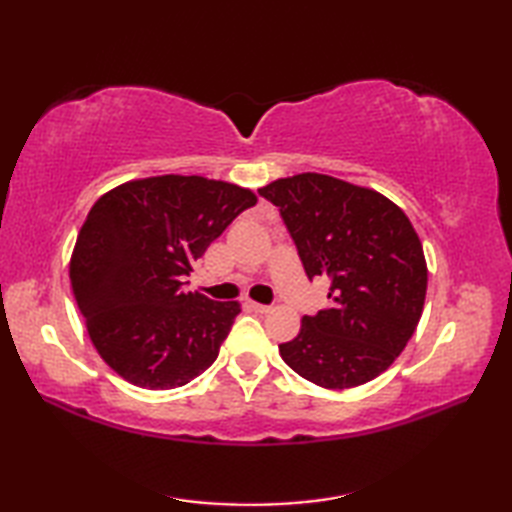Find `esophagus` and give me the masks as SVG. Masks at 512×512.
<instances>
[{
    "label": "esophagus",
    "mask_w": 512,
    "mask_h": 512,
    "mask_svg": "<svg viewBox=\"0 0 512 512\" xmlns=\"http://www.w3.org/2000/svg\"><path fill=\"white\" fill-rule=\"evenodd\" d=\"M250 308H253L255 312H259V314H268V312H273V308L270 306H264V303H255V301H250Z\"/></svg>",
    "instance_id": "obj_1"
}]
</instances>
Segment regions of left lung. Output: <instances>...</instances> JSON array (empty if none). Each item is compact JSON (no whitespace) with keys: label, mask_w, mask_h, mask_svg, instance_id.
<instances>
[{"label":"left lung","mask_w":512,"mask_h":512,"mask_svg":"<svg viewBox=\"0 0 512 512\" xmlns=\"http://www.w3.org/2000/svg\"><path fill=\"white\" fill-rule=\"evenodd\" d=\"M259 195L279 209L308 279H330V306L301 319L281 358L325 389L374 380L405 350L427 295L409 217L385 195L323 173L275 180Z\"/></svg>","instance_id":"1"}]
</instances>
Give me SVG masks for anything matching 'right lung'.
<instances>
[{
  "mask_svg": "<svg viewBox=\"0 0 512 512\" xmlns=\"http://www.w3.org/2000/svg\"><path fill=\"white\" fill-rule=\"evenodd\" d=\"M255 204L237 184L173 173L96 200L76 237L70 281L96 352L127 383L173 389L213 365L239 303L189 292L184 279Z\"/></svg>",
  "mask_w": 512,
  "mask_h": 512,
  "instance_id": "add662e5",
  "label": "right lung"
}]
</instances>
